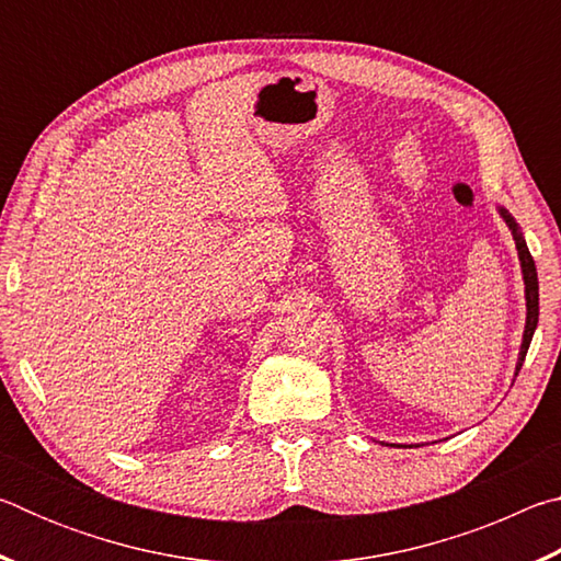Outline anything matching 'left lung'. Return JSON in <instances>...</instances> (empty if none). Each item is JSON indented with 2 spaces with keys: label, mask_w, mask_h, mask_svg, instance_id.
<instances>
[{
  "label": "left lung",
  "mask_w": 561,
  "mask_h": 561,
  "mask_svg": "<svg viewBox=\"0 0 561 561\" xmlns=\"http://www.w3.org/2000/svg\"><path fill=\"white\" fill-rule=\"evenodd\" d=\"M497 213L502 220L507 222L510 232H512V240H515L517 247V257H519V267H522V282H525V301H527V319H525V334H522V346H519V356H517V366H515V376L519 374L522 364H525V356H527V348L531 344V336H535V329H537V321H539V282H537V267H535V260H531V254L527 250V242H525V234H522L519 225L515 222V217H512L505 207H497ZM388 445V443H386Z\"/></svg>",
  "instance_id": "8db88e82"
}]
</instances>
